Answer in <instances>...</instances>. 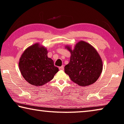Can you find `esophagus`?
<instances>
[{"instance_id":"esophagus-1","label":"esophagus","mask_w":124,"mask_h":124,"mask_svg":"<svg viewBox=\"0 0 124 124\" xmlns=\"http://www.w3.org/2000/svg\"><path fill=\"white\" fill-rule=\"evenodd\" d=\"M59 69H60V70H64V67H63V66H62L61 67H59Z\"/></svg>"}]
</instances>
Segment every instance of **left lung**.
I'll use <instances>...</instances> for the list:
<instances>
[{"mask_svg":"<svg viewBox=\"0 0 124 124\" xmlns=\"http://www.w3.org/2000/svg\"><path fill=\"white\" fill-rule=\"evenodd\" d=\"M71 52L69 63L64 67V72L71 80L80 86L93 84L97 80L102 71V61L97 51L89 43L78 42Z\"/></svg>","mask_w":124,"mask_h":124,"instance_id":"obj_1","label":"left lung"}]
</instances>
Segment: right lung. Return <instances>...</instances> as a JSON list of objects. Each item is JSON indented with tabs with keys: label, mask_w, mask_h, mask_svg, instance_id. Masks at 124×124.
Returning <instances> with one entry per match:
<instances>
[{
	"label": "right lung",
	"mask_w": 124,
	"mask_h": 124,
	"mask_svg": "<svg viewBox=\"0 0 124 124\" xmlns=\"http://www.w3.org/2000/svg\"><path fill=\"white\" fill-rule=\"evenodd\" d=\"M47 53L46 48L36 43L27 48L20 58V71L24 78L32 85H44L52 80L58 71Z\"/></svg>",
	"instance_id": "add662e5"
}]
</instances>
